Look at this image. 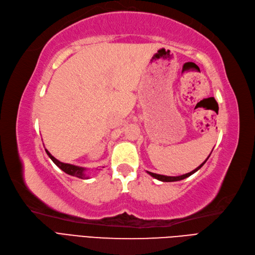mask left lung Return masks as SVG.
Segmentation results:
<instances>
[{"label": "left lung", "instance_id": "obj_1", "mask_svg": "<svg viewBox=\"0 0 255 255\" xmlns=\"http://www.w3.org/2000/svg\"><path fill=\"white\" fill-rule=\"evenodd\" d=\"M210 157V155L208 156V158ZM208 158L207 159L201 163L199 166H197V168L195 169V170H193L192 172H190V173H187V174H183V175H180V176H164V175H159V174H155V173H152V172H147V174H150L152 177H154V178H156V179H158V180H160V181H165V182H171V181H178V180H182V179H184V178H187V177H189V176H191L192 174H194L195 172H197L201 166H203L205 163H206V161L208 160Z\"/></svg>", "mask_w": 255, "mask_h": 255}]
</instances>
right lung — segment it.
I'll return each instance as SVG.
<instances>
[{"instance_id":"obj_1","label":"right lung","mask_w":255,"mask_h":255,"mask_svg":"<svg viewBox=\"0 0 255 255\" xmlns=\"http://www.w3.org/2000/svg\"><path fill=\"white\" fill-rule=\"evenodd\" d=\"M45 151L47 153V155L49 156L50 159L54 161V163L58 166V168H60L61 170H62L63 172H65L66 174L68 175H72V176H75V177H78V178H81V179H89L90 177L87 176L86 173H85V168H82V166H78V165H74V164H69V163H64V162H61L59 161L58 159H56V158L52 156L46 148ZM102 168H104V166H102Z\"/></svg>"}]
</instances>
